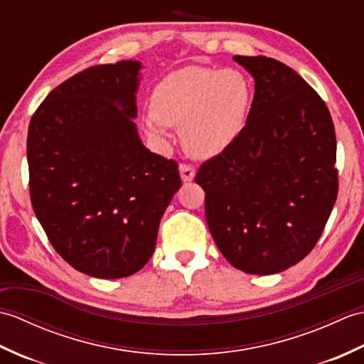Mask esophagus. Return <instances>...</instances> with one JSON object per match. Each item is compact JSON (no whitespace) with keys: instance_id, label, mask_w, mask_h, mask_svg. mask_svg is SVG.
I'll list each match as a JSON object with an SVG mask.
<instances>
[{"instance_id":"esophagus-1","label":"esophagus","mask_w":364,"mask_h":364,"mask_svg":"<svg viewBox=\"0 0 364 364\" xmlns=\"http://www.w3.org/2000/svg\"><path fill=\"white\" fill-rule=\"evenodd\" d=\"M180 173H181V178L184 183L192 181L196 176V167L192 164H186V162H183V164H180Z\"/></svg>"}]
</instances>
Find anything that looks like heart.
<instances>
[{"label":"heart","instance_id":"obj_1","mask_svg":"<svg viewBox=\"0 0 364 364\" xmlns=\"http://www.w3.org/2000/svg\"><path fill=\"white\" fill-rule=\"evenodd\" d=\"M250 102V84L241 72L184 67L154 87L146 128L158 137H166L164 127L181 128L192 156L213 158L242 134Z\"/></svg>","mask_w":364,"mask_h":364}]
</instances>
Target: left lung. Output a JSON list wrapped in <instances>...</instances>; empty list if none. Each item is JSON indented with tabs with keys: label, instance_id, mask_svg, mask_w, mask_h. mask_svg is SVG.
Segmentation results:
<instances>
[{
	"label": "left lung",
	"instance_id": "1",
	"mask_svg": "<svg viewBox=\"0 0 364 364\" xmlns=\"http://www.w3.org/2000/svg\"><path fill=\"white\" fill-rule=\"evenodd\" d=\"M255 78L245 128L205 161L206 222L223 257L247 274H277L319 241L338 197L336 136L326 102L291 67L235 56Z\"/></svg>",
	"mask_w": 364,
	"mask_h": 364
}]
</instances>
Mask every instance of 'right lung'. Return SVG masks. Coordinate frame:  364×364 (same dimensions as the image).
<instances>
[{
    "label": "right lung",
    "instance_id": "obj_1",
    "mask_svg": "<svg viewBox=\"0 0 364 364\" xmlns=\"http://www.w3.org/2000/svg\"><path fill=\"white\" fill-rule=\"evenodd\" d=\"M141 63L94 65L53 89L29 122V196L51 245L97 278L141 270L181 186L178 164L137 136Z\"/></svg>",
    "mask_w": 364,
    "mask_h": 364
}]
</instances>
